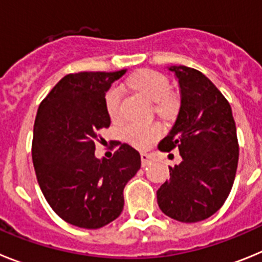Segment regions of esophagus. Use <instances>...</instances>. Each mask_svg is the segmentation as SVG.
Wrapping results in <instances>:
<instances>
[{
    "label": "esophagus",
    "instance_id": "1",
    "mask_svg": "<svg viewBox=\"0 0 262 262\" xmlns=\"http://www.w3.org/2000/svg\"><path fill=\"white\" fill-rule=\"evenodd\" d=\"M140 156H142V165L147 166L149 164V161H151V156L148 154H142Z\"/></svg>",
    "mask_w": 262,
    "mask_h": 262
}]
</instances>
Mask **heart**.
I'll use <instances>...</instances> for the list:
<instances>
[{
	"label": "heart",
	"instance_id": "1",
	"mask_svg": "<svg viewBox=\"0 0 262 262\" xmlns=\"http://www.w3.org/2000/svg\"><path fill=\"white\" fill-rule=\"evenodd\" d=\"M128 85L135 88L140 93L147 96L155 102V111L160 117L170 119L180 110V98L170 92V82L166 76L156 71H142L129 78ZM122 105V89L119 85H113L105 93V108L111 120H117L120 117ZM163 128L160 124L139 126L126 123L120 128V135L128 144L135 148H147L161 136Z\"/></svg>",
	"mask_w": 262,
	"mask_h": 262
}]
</instances>
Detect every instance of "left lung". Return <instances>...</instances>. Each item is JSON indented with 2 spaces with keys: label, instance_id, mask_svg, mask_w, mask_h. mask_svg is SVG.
Masks as SVG:
<instances>
[{
  "label": "left lung",
  "instance_id": "left-lung-1",
  "mask_svg": "<svg viewBox=\"0 0 262 262\" xmlns=\"http://www.w3.org/2000/svg\"><path fill=\"white\" fill-rule=\"evenodd\" d=\"M181 88V107L159 151L178 149L182 161L157 190L160 210L184 223L205 221L221 209L235 181L239 143L232 110L209 78L194 68L170 67ZM170 156V155H169Z\"/></svg>",
  "mask_w": 262,
  "mask_h": 262
}]
</instances>
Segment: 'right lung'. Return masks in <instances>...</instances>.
Masks as SVG:
<instances>
[{"mask_svg": "<svg viewBox=\"0 0 262 262\" xmlns=\"http://www.w3.org/2000/svg\"><path fill=\"white\" fill-rule=\"evenodd\" d=\"M124 73L64 76L38 108L31 147L38 184L51 209L81 228L97 230L119 216L124 186L142 164L126 143H117L111 159L94 156L99 131L110 126L106 90Z\"/></svg>", "mask_w": 262, "mask_h": 262, "instance_id": "right-lung-1", "label": "right lung"}]
</instances>
